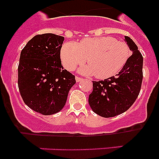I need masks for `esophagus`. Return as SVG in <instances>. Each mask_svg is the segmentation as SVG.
I'll return each mask as SVG.
<instances>
[{
	"mask_svg": "<svg viewBox=\"0 0 159 159\" xmlns=\"http://www.w3.org/2000/svg\"><path fill=\"white\" fill-rule=\"evenodd\" d=\"M82 80H83V79L80 78V77H79V76L75 77V80H76V82H80Z\"/></svg>",
	"mask_w": 159,
	"mask_h": 159,
	"instance_id": "obj_1",
	"label": "esophagus"
}]
</instances>
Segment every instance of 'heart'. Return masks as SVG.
Listing matches in <instances>:
<instances>
[{"mask_svg": "<svg viewBox=\"0 0 159 159\" xmlns=\"http://www.w3.org/2000/svg\"><path fill=\"white\" fill-rule=\"evenodd\" d=\"M130 56L125 42L111 36L85 38L80 43L69 41L63 44L61 60L67 70L85 62L88 65L80 69L84 74H94L98 79H108L123 69Z\"/></svg>", "mask_w": 159, "mask_h": 159, "instance_id": "obj_1", "label": "heart"}]
</instances>
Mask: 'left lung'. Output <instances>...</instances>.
Wrapping results in <instances>:
<instances>
[{
    "label": "left lung",
    "instance_id": "obj_1",
    "mask_svg": "<svg viewBox=\"0 0 159 159\" xmlns=\"http://www.w3.org/2000/svg\"><path fill=\"white\" fill-rule=\"evenodd\" d=\"M125 41L133 52L127 64L116 76L93 81V91L88 102L95 113L104 118L116 116L127 111L141 89L143 58L133 40L125 36Z\"/></svg>",
    "mask_w": 159,
    "mask_h": 159
}]
</instances>
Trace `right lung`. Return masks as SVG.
Returning a JSON list of instances; mask_svg holds the SVG:
<instances>
[{
    "instance_id": "1",
    "label": "right lung",
    "mask_w": 159,
    "mask_h": 159,
    "mask_svg": "<svg viewBox=\"0 0 159 159\" xmlns=\"http://www.w3.org/2000/svg\"><path fill=\"white\" fill-rule=\"evenodd\" d=\"M64 36L52 33L36 35L20 52L18 88L28 107L43 116L63 109L75 75L63 68L60 49Z\"/></svg>"
}]
</instances>
